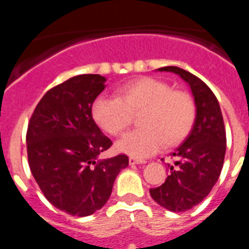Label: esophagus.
I'll return each instance as SVG.
<instances>
[{"mask_svg":"<svg viewBox=\"0 0 249 249\" xmlns=\"http://www.w3.org/2000/svg\"><path fill=\"white\" fill-rule=\"evenodd\" d=\"M146 160H140V158H136V157H129V164H141V163H144Z\"/></svg>","mask_w":249,"mask_h":249,"instance_id":"esophagus-1","label":"esophagus"}]
</instances>
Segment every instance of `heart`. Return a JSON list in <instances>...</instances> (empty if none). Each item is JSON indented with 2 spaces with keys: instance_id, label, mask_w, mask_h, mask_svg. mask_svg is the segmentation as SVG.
<instances>
[{
  "instance_id": "heart-1",
  "label": "heart",
  "mask_w": 249,
  "mask_h": 249,
  "mask_svg": "<svg viewBox=\"0 0 249 249\" xmlns=\"http://www.w3.org/2000/svg\"><path fill=\"white\" fill-rule=\"evenodd\" d=\"M141 128L128 132L116 144L121 153L144 158L163 144L175 146L190 133L196 107L187 92L175 91L163 81L142 77L117 89V97L100 96L92 105V117L108 135L120 136L131 126L133 114Z\"/></svg>"
}]
</instances>
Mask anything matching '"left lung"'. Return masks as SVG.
<instances>
[{"label": "left lung", "instance_id": "1", "mask_svg": "<svg viewBox=\"0 0 249 249\" xmlns=\"http://www.w3.org/2000/svg\"><path fill=\"white\" fill-rule=\"evenodd\" d=\"M186 81L196 105L190 135L172 156L175 163L162 186L151 188V197L172 212H184L203 201L218 181L226 155V129L214 93L198 77L176 66L158 68Z\"/></svg>", "mask_w": 249, "mask_h": 249}]
</instances>
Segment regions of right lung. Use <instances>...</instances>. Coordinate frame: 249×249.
<instances>
[{"instance_id": "1", "label": "right lung", "mask_w": 249, "mask_h": 249, "mask_svg": "<svg viewBox=\"0 0 249 249\" xmlns=\"http://www.w3.org/2000/svg\"><path fill=\"white\" fill-rule=\"evenodd\" d=\"M105 82L100 74L65 81L46 92L28 123L31 172L51 204L77 217L101 210L117 175L128 166L126 155L98 160L112 146L92 118V105Z\"/></svg>"}]
</instances>
